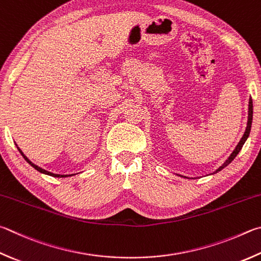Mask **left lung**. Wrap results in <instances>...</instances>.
<instances>
[{
  "mask_svg": "<svg viewBox=\"0 0 261 261\" xmlns=\"http://www.w3.org/2000/svg\"><path fill=\"white\" fill-rule=\"evenodd\" d=\"M252 116H253V105H252V99H249V111H248V123H246V127H245V131H244V135H243V137L242 138H241V140H240V143L236 145V147H235V149L233 150V153H231L230 155H229V158L227 159L224 163H222L219 168H218L215 172L213 173H210V174H215V173H217V172H219V171H221L222 169H225L227 165H228L229 163H231V161H233L236 156H238V154L240 153V150L242 149V147H243V145H244V143L246 141V139L249 138V135H250V131H251V125H252ZM178 176H180V177H182V178H187V179H196L197 177H195V178H189V177H185V176H181V174H178Z\"/></svg>",
  "mask_w": 261,
  "mask_h": 261,
  "instance_id": "1",
  "label": "left lung"
}]
</instances>
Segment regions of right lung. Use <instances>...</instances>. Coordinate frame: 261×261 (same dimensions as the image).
<instances>
[{
    "label": "right lung",
    "mask_w": 261,
    "mask_h": 261,
    "mask_svg": "<svg viewBox=\"0 0 261 261\" xmlns=\"http://www.w3.org/2000/svg\"><path fill=\"white\" fill-rule=\"evenodd\" d=\"M16 146H17V148H18V150H19V153H20L21 155H22V158L25 159V161L27 163H30L33 168H34L35 170H37V171L39 172H41V173H44V174H48V176H51V177H57V178H66V177H70V176H74V174H57V173H52V172H50V171H46V170H44V169H42V168H40L39 165H36V164H34L33 162H31L30 160H28V158L27 156L22 153L21 151V149L19 148L18 147V145L16 144Z\"/></svg>",
    "instance_id": "1"
}]
</instances>
